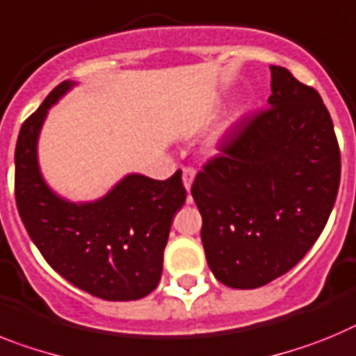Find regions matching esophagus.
<instances>
[{
	"label": "esophagus",
	"instance_id": "34e87169",
	"mask_svg": "<svg viewBox=\"0 0 356 356\" xmlns=\"http://www.w3.org/2000/svg\"><path fill=\"white\" fill-rule=\"evenodd\" d=\"M193 179H195V170H193V168H182V184H184L186 191L191 190Z\"/></svg>",
	"mask_w": 356,
	"mask_h": 356
}]
</instances>
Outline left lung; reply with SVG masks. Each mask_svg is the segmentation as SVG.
Instances as JSON below:
<instances>
[{
  "label": "left lung",
  "mask_w": 356,
  "mask_h": 356,
  "mask_svg": "<svg viewBox=\"0 0 356 356\" xmlns=\"http://www.w3.org/2000/svg\"><path fill=\"white\" fill-rule=\"evenodd\" d=\"M268 109L245 120L191 186L206 259L231 289L283 276L323 233L341 182V152L319 92L270 66Z\"/></svg>",
  "instance_id": "1"
}]
</instances>
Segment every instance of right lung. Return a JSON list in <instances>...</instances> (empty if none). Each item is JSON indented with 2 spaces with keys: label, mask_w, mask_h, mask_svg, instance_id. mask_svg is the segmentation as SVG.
<instances>
[{
  "label": "right lung",
  "mask_w": 356,
  "mask_h": 356,
  "mask_svg": "<svg viewBox=\"0 0 356 356\" xmlns=\"http://www.w3.org/2000/svg\"><path fill=\"white\" fill-rule=\"evenodd\" d=\"M76 82L49 92L23 123L15 145V202L44 259L71 285L107 301L152 292L175 211L186 200L181 170L166 181L127 174L104 197L71 202L49 188L39 166V136L48 111Z\"/></svg>",
  "instance_id": "right-lung-1"
}]
</instances>
